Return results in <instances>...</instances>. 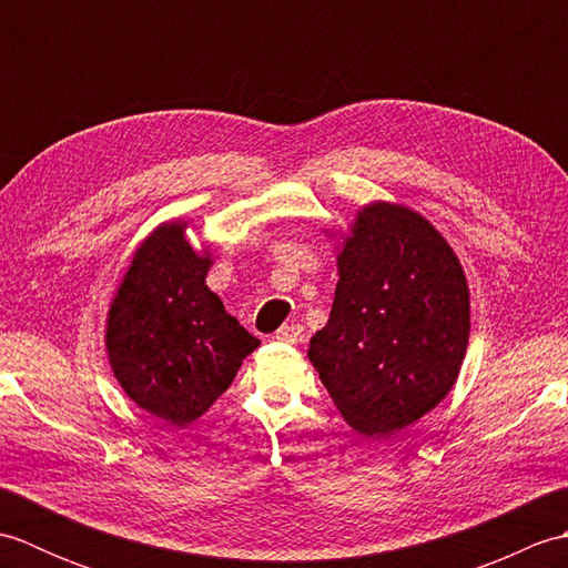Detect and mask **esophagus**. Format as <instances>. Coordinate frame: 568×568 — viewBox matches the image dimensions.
Returning a JSON list of instances; mask_svg holds the SVG:
<instances>
[{
    "label": "esophagus",
    "instance_id": "obj_1",
    "mask_svg": "<svg viewBox=\"0 0 568 568\" xmlns=\"http://www.w3.org/2000/svg\"><path fill=\"white\" fill-rule=\"evenodd\" d=\"M300 336H303V327H300V324H295V322L283 324V327L275 332V339L285 342V344H295Z\"/></svg>",
    "mask_w": 568,
    "mask_h": 568
}]
</instances>
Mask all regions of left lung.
Returning a JSON list of instances; mask_svg holds the SVG:
<instances>
[{
    "mask_svg": "<svg viewBox=\"0 0 568 568\" xmlns=\"http://www.w3.org/2000/svg\"><path fill=\"white\" fill-rule=\"evenodd\" d=\"M336 265L329 322L307 356L348 425L390 437L454 388L470 329L466 275L425 216L390 202L356 214Z\"/></svg>",
    "mask_w": 568,
    "mask_h": 568,
    "instance_id": "1",
    "label": "left lung"
}]
</instances>
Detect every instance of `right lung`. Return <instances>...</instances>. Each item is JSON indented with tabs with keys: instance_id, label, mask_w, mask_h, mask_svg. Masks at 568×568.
<instances>
[{
	"instance_id": "add662e5",
	"label": "right lung",
	"mask_w": 568,
	"mask_h": 568,
	"mask_svg": "<svg viewBox=\"0 0 568 568\" xmlns=\"http://www.w3.org/2000/svg\"><path fill=\"white\" fill-rule=\"evenodd\" d=\"M185 226L165 222L136 248L104 336L124 393L175 427L207 413L261 344L204 283L212 253L192 248Z\"/></svg>"
}]
</instances>
